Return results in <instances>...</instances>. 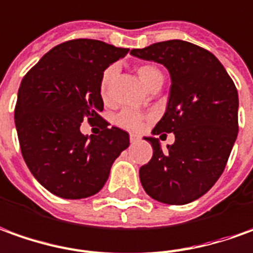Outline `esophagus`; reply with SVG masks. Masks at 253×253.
Here are the masks:
<instances>
[{
	"instance_id": "1",
	"label": "esophagus",
	"mask_w": 253,
	"mask_h": 253,
	"mask_svg": "<svg viewBox=\"0 0 253 253\" xmlns=\"http://www.w3.org/2000/svg\"><path fill=\"white\" fill-rule=\"evenodd\" d=\"M129 139H130V143H136V142L139 140V139H140V137L137 136L136 133H130Z\"/></svg>"
}]
</instances>
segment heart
Instances as JSON below:
<instances>
[{
    "label": "heart",
    "mask_w": 253,
    "mask_h": 253,
    "mask_svg": "<svg viewBox=\"0 0 253 253\" xmlns=\"http://www.w3.org/2000/svg\"><path fill=\"white\" fill-rule=\"evenodd\" d=\"M117 66H109L106 70L103 71V74L100 77V83H99V90H100V96L103 99L104 102L109 99V92H110V84L113 81V78L116 77ZM136 73L139 78L142 80V83L150 88L151 85H154L156 83H163V74L161 71L157 69L156 66L153 64H140L136 67ZM144 123V116L137 113L135 110H123L118 116H117V124L123 128L126 129H133L137 130L143 126Z\"/></svg>",
    "instance_id": "1"
}]
</instances>
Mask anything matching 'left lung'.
Listing matches in <instances>:
<instances>
[{"label":"left lung","mask_w":253,"mask_h":253,"mask_svg":"<svg viewBox=\"0 0 253 253\" xmlns=\"http://www.w3.org/2000/svg\"><path fill=\"white\" fill-rule=\"evenodd\" d=\"M130 55L164 64L172 81L167 111L153 133L173 132L175 143L163 150L158 139L144 137L153 157L139 169L142 186L160 203H191L226 168L238 133L236 85L215 55L187 41H163Z\"/></svg>","instance_id":"1"}]
</instances>
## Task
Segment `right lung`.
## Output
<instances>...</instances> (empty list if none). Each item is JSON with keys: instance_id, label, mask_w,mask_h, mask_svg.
Segmentation results:
<instances>
[{"instance_id": "1", "label": "right lung", "mask_w": 253, "mask_h": 253, "mask_svg": "<svg viewBox=\"0 0 253 253\" xmlns=\"http://www.w3.org/2000/svg\"><path fill=\"white\" fill-rule=\"evenodd\" d=\"M97 40H71L45 53L23 77L15 107L20 150L29 169L52 194L67 200L99 193L111 165L129 146L128 132L109 128L99 83L110 64L128 53ZM88 119L102 128L83 135Z\"/></svg>"}]
</instances>
